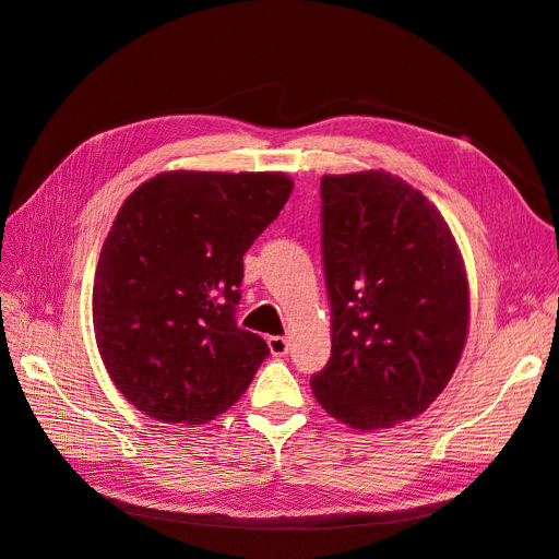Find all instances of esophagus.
Here are the masks:
<instances>
[{
    "label": "esophagus",
    "instance_id": "34e87169",
    "mask_svg": "<svg viewBox=\"0 0 559 559\" xmlns=\"http://www.w3.org/2000/svg\"><path fill=\"white\" fill-rule=\"evenodd\" d=\"M267 347H270V352L275 354V357H284V354H289V341H286V337H282V335H270Z\"/></svg>",
    "mask_w": 559,
    "mask_h": 559
}]
</instances>
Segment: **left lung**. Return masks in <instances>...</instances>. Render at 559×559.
<instances>
[{"label": "left lung", "mask_w": 559, "mask_h": 559, "mask_svg": "<svg viewBox=\"0 0 559 559\" xmlns=\"http://www.w3.org/2000/svg\"><path fill=\"white\" fill-rule=\"evenodd\" d=\"M321 257L331 359L312 394L370 431L425 413L450 382L468 333L462 253L431 202L384 170L321 177Z\"/></svg>", "instance_id": "obj_1"}]
</instances>
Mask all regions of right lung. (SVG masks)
<instances>
[{"label":"right lung","mask_w":559,"mask_h":559,"mask_svg":"<svg viewBox=\"0 0 559 559\" xmlns=\"http://www.w3.org/2000/svg\"><path fill=\"white\" fill-rule=\"evenodd\" d=\"M282 173H163L134 189L99 251V357L134 408L170 425L226 413L270 349L235 324L242 257L275 222Z\"/></svg>","instance_id":"add662e5"}]
</instances>
